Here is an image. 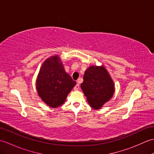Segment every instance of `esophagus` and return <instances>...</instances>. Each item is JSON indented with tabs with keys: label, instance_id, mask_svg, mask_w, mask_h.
<instances>
[{
	"label": "esophagus",
	"instance_id": "obj_1",
	"mask_svg": "<svg viewBox=\"0 0 154 154\" xmlns=\"http://www.w3.org/2000/svg\"><path fill=\"white\" fill-rule=\"evenodd\" d=\"M79 89V83H77L76 84V85H75V87H74V90H75V91H77V90H78Z\"/></svg>",
	"mask_w": 154,
	"mask_h": 154
}]
</instances>
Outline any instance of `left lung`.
<instances>
[{
    "mask_svg": "<svg viewBox=\"0 0 154 154\" xmlns=\"http://www.w3.org/2000/svg\"><path fill=\"white\" fill-rule=\"evenodd\" d=\"M81 87L90 106L94 109H100L114 93L113 81L103 66L88 68Z\"/></svg>",
    "mask_w": 154,
    "mask_h": 154,
    "instance_id": "8db88e82",
    "label": "left lung"
}]
</instances>
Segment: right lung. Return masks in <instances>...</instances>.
<instances>
[{
  "label": "right lung",
  "mask_w": 154,
  "mask_h": 154,
  "mask_svg": "<svg viewBox=\"0 0 154 154\" xmlns=\"http://www.w3.org/2000/svg\"><path fill=\"white\" fill-rule=\"evenodd\" d=\"M76 85L66 73L58 55L47 59L42 65L36 81L39 96L51 107L63 104L67 94Z\"/></svg>",
  "instance_id": "add662e5"
}]
</instances>
